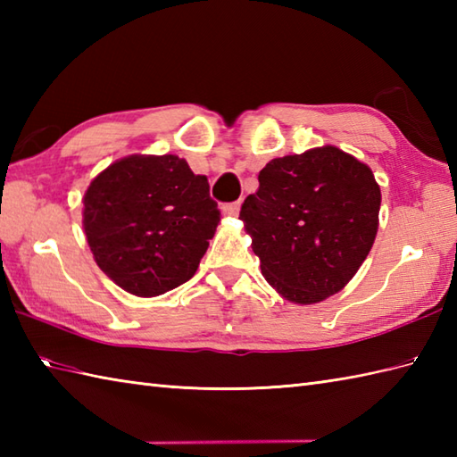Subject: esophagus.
I'll return each instance as SVG.
<instances>
[{
    "label": "esophagus",
    "mask_w": 457,
    "mask_h": 457,
    "mask_svg": "<svg viewBox=\"0 0 457 457\" xmlns=\"http://www.w3.org/2000/svg\"><path fill=\"white\" fill-rule=\"evenodd\" d=\"M223 213H228V216H237L239 210H241V200H236V202H228L223 204Z\"/></svg>",
    "instance_id": "obj_1"
}]
</instances>
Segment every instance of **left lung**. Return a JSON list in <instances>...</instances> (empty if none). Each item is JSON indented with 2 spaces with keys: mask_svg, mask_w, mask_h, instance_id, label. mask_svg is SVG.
I'll return each instance as SVG.
<instances>
[{
  "mask_svg": "<svg viewBox=\"0 0 457 457\" xmlns=\"http://www.w3.org/2000/svg\"><path fill=\"white\" fill-rule=\"evenodd\" d=\"M381 188L371 169L337 147L273 159L239 218L270 287L290 303L339 293L373 247Z\"/></svg>",
  "mask_w": 457,
  "mask_h": 457,
  "instance_id": "obj_1",
  "label": "left lung"
}]
</instances>
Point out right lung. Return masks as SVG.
<instances>
[{
  "mask_svg": "<svg viewBox=\"0 0 457 457\" xmlns=\"http://www.w3.org/2000/svg\"><path fill=\"white\" fill-rule=\"evenodd\" d=\"M82 218L104 273L135 296H159L196 273L220 210L184 159L133 154L92 180Z\"/></svg>",
  "mask_w": 457,
  "mask_h": 457,
  "instance_id": "1",
  "label": "right lung"
}]
</instances>
